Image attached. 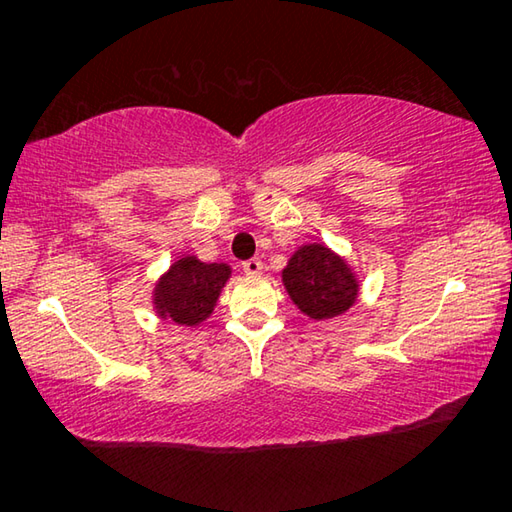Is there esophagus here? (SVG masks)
<instances>
[{"mask_svg": "<svg viewBox=\"0 0 512 512\" xmlns=\"http://www.w3.org/2000/svg\"><path fill=\"white\" fill-rule=\"evenodd\" d=\"M262 268H264L262 259H248V262H244V273L248 275H259L262 273Z\"/></svg>", "mask_w": 512, "mask_h": 512, "instance_id": "1", "label": "esophagus"}]
</instances>
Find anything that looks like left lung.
<instances>
[{"mask_svg":"<svg viewBox=\"0 0 512 512\" xmlns=\"http://www.w3.org/2000/svg\"><path fill=\"white\" fill-rule=\"evenodd\" d=\"M293 305L309 320H329L348 311L359 298L361 282L348 259L323 241L302 244L282 271Z\"/></svg>","mask_w":512,"mask_h":512,"instance_id":"1","label":"left lung"}]
</instances>
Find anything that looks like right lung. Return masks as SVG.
<instances>
[{
    "instance_id": "right-lung-1",
    "label": "right lung",
    "mask_w": 512,
    "mask_h": 512,
    "mask_svg": "<svg viewBox=\"0 0 512 512\" xmlns=\"http://www.w3.org/2000/svg\"><path fill=\"white\" fill-rule=\"evenodd\" d=\"M230 273L228 264H207L196 255L178 257L153 287L155 316L180 327L201 325L212 316Z\"/></svg>"
}]
</instances>
